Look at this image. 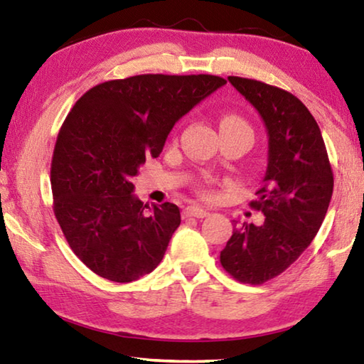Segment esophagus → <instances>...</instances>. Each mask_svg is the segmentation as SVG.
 Masks as SVG:
<instances>
[{
    "label": "esophagus",
    "instance_id": "1",
    "mask_svg": "<svg viewBox=\"0 0 364 364\" xmlns=\"http://www.w3.org/2000/svg\"><path fill=\"white\" fill-rule=\"evenodd\" d=\"M208 215V212L207 210H204V208H200V207H194V205H191V207H186L183 210V217L184 218H188V217H194V218H204V217H207Z\"/></svg>",
    "mask_w": 364,
    "mask_h": 364
}]
</instances>
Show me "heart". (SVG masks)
I'll return each mask as SVG.
<instances>
[{"instance_id":"heart-1","label":"heart","mask_w":364,"mask_h":364,"mask_svg":"<svg viewBox=\"0 0 364 364\" xmlns=\"http://www.w3.org/2000/svg\"><path fill=\"white\" fill-rule=\"evenodd\" d=\"M220 127H221V130H223V128H250L249 123L245 122L242 117H239L236 114L225 115L223 119L220 120ZM199 194H200L202 199L210 200L213 197V191L208 186H204V188L199 189Z\"/></svg>"}]
</instances>
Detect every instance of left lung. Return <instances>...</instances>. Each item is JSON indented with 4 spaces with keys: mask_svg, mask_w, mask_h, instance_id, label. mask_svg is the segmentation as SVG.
<instances>
[{
    "mask_svg": "<svg viewBox=\"0 0 364 364\" xmlns=\"http://www.w3.org/2000/svg\"><path fill=\"white\" fill-rule=\"evenodd\" d=\"M254 106L268 130V168L250 207L262 226L234 228L221 250L226 273L263 284L286 271L315 239L328 212L334 175L316 120L299 97L258 80L228 77Z\"/></svg>",
    "mask_w": 364,
    "mask_h": 364,
    "instance_id": "obj_1",
    "label": "left lung"
}]
</instances>
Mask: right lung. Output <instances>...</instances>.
Wrapping results in <instances>:
<instances>
[{
  "label": "right lung",
  "instance_id": "obj_1",
  "mask_svg": "<svg viewBox=\"0 0 364 364\" xmlns=\"http://www.w3.org/2000/svg\"><path fill=\"white\" fill-rule=\"evenodd\" d=\"M225 83L204 73L109 80L67 114L51 160L53 210L73 254L93 273L132 282L162 262L180 208L143 204L132 180L146 159L159 157L175 123Z\"/></svg>",
  "mask_w": 364,
  "mask_h": 364
}]
</instances>
